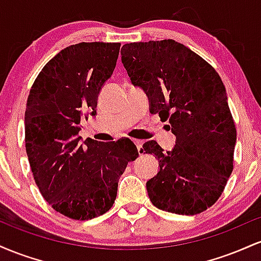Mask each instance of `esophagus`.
I'll list each match as a JSON object with an SVG mask.
<instances>
[{"instance_id": "1", "label": "esophagus", "mask_w": 261, "mask_h": 261, "mask_svg": "<svg viewBox=\"0 0 261 261\" xmlns=\"http://www.w3.org/2000/svg\"><path fill=\"white\" fill-rule=\"evenodd\" d=\"M133 141H134V143H135V145H136V147H137V149H139V151H140V149H141V148H142V145H143V141H142V140H137V139H134Z\"/></svg>"}]
</instances>
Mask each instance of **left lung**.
<instances>
[{"label": "left lung", "mask_w": 261, "mask_h": 261, "mask_svg": "<svg viewBox=\"0 0 261 261\" xmlns=\"http://www.w3.org/2000/svg\"><path fill=\"white\" fill-rule=\"evenodd\" d=\"M121 61L135 86L147 92L161 120H169L175 147L163 153L155 141L160 172L146 184L152 203L176 215H197L222 195L233 170L237 130L220 74L201 56L172 39L130 43Z\"/></svg>", "instance_id": "left-lung-1"}]
</instances>
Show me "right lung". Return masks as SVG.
Listing matches in <instances>:
<instances>
[{
    "instance_id": "add662e5",
    "label": "right lung",
    "mask_w": 261,
    "mask_h": 261,
    "mask_svg": "<svg viewBox=\"0 0 261 261\" xmlns=\"http://www.w3.org/2000/svg\"><path fill=\"white\" fill-rule=\"evenodd\" d=\"M120 43L67 46L44 66L27 100L25 151L41 195L59 214L86 221L112 208L118 182L139 151L127 137L81 143L80 122L95 115Z\"/></svg>"
}]
</instances>
